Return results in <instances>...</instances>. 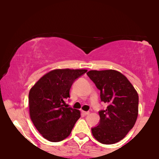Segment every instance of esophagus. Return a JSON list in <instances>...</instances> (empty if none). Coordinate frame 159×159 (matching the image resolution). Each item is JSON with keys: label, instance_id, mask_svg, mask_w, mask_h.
<instances>
[{"label": "esophagus", "instance_id": "34e87169", "mask_svg": "<svg viewBox=\"0 0 159 159\" xmlns=\"http://www.w3.org/2000/svg\"><path fill=\"white\" fill-rule=\"evenodd\" d=\"M81 112H82V114H83L84 115H88L89 114H90V112H89V111H82Z\"/></svg>", "mask_w": 159, "mask_h": 159}]
</instances>
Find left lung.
Here are the masks:
<instances>
[{"label":"left lung","instance_id":"left-lung-1","mask_svg":"<svg viewBox=\"0 0 159 159\" xmlns=\"http://www.w3.org/2000/svg\"><path fill=\"white\" fill-rule=\"evenodd\" d=\"M100 90L105 110L98 111L100 120L93 127V135L100 143L113 144L123 139L135 124L138 95L125 76L117 71L91 70L87 73Z\"/></svg>","mask_w":159,"mask_h":159}]
</instances>
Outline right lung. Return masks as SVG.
<instances>
[{
	"instance_id": "obj_1",
	"label": "right lung",
	"mask_w": 159,
	"mask_h": 159,
	"mask_svg": "<svg viewBox=\"0 0 159 159\" xmlns=\"http://www.w3.org/2000/svg\"><path fill=\"white\" fill-rule=\"evenodd\" d=\"M86 69H55L43 76L29 92V109L33 123L49 141L66 138L79 119L80 111L66 101L75 80Z\"/></svg>"
}]
</instances>
